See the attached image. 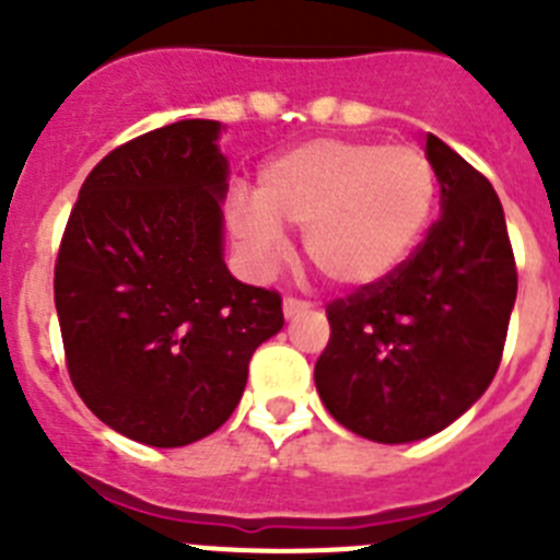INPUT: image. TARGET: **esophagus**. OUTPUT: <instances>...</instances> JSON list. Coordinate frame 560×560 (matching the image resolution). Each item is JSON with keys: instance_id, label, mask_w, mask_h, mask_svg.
<instances>
[{"instance_id": "esophagus-1", "label": "esophagus", "mask_w": 560, "mask_h": 560, "mask_svg": "<svg viewBox=\"0 0 560 560\" xmlns=\"http://www.w3.org/2000/svg\"><path fill=\"white\" fill-rule=\"evenodd\" d=\"M311 303H305V300H300V296H285L283 300V314L289 316H296V314H303V311H308Z\"/></svg>"}]
</instances>
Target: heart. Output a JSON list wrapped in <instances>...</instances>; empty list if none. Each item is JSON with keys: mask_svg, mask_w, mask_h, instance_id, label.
Masks as SVG:
<instances>
[{"mask_svg": "<svg viewBox=\"0 0 560 560\" xmlns=\"http://www.w3.org/2000/svg\"><path fill=\"white\" fill-rule=\"evenodd\" d=\"M440 196L438 167L415 145L319 137L275 156L257 176L255 205L235 201L237 244L271 264L280 226L303 232L316 275L336 289L384 283L427 235Z\"/></svg>", "mask_w": 560, "mask_h": 560, "instance_id": "b5f03b06", "label": "heart"}]
</instances>
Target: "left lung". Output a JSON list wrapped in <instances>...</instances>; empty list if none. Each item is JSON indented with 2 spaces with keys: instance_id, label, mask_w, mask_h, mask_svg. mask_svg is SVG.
Returning <instances> with one entry per match:
<instances>
[{
  "instance_id": "1",
  "label": "left lung",
  "mask_w": 560,
  "mask_h": 560,
  "mask_svg": "<svg viewBox=\"0 0 560 560\" xmlns=\"http://www.w3.org/2000/svg\"><path fill=\"white\" fill-rule=\"evenodd\" d=\"M427 156L443 215L393 277L325 305L316 389L341 427L375 443L423 440L471 407L497 375L516 303L497 190L434 133Z\"/></svg>"
}]
</instances>
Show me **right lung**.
Returning <instances> with one entry per match:
<instances>
[{"label":"right lung","mask_w":560,"mask_h":560,"mask_svg":"<svg viewBox=\"0 0 560 560\" xmlns=\"http://www.w3.org/2000/svg\"><path fill=\"white\" fill-rule=\"evenodd\" d=\"M219 128L179 120L108 151L56 257L72 387L145 446L215 432L244 395L257 345L283 328L280 294L235 280L221 257Z\"/></svg>","instance_id":"add662e5"}]
</instances>
